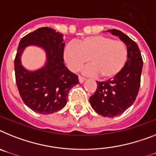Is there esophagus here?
Returning a JSON list of instances; mask_svg holds the SVG:
<instances>
[{"instance_id":"obj_1","label":"esophagus","mask_w":156,"mask_h":156,"mask_svg":"<svg viewBox=\"0 0 156 156\" xmlns=\"http://www.w3.org/2000/svg\"><path fill=\"white\" fill-rule=\"evenodd\" d=\"M86 80V78L82 77V76H78V81L80 83H82V82H84V81Z\"/></svg>"}]
</instances>
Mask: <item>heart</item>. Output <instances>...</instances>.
<instances>
[{"mask_svg": "<svg viewBox=\"0 0 156 156\" xmlns=\"http://www.w3.org/2000/svg\"><path fill=\"white\" fill-rule=\"evenodd\" d=\"M64 59L71 71L78 72L88 62L84 69L89 76L103 79L114 78L125 67L128 50L123 42L103 36H91L69 44L64 49Z\"/></svg>", "mask_w": 156, "mask_h": 156, "instance_id": "1", "label": "heart"}]
</instances>
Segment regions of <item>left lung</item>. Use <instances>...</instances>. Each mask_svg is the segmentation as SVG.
<instances>
[{"instance_id":"left-lung-1","label":"left lung","mask_w":156,"mask_h":156,"mask_svg":"<svg viewBox=\"0 0 156 156\" xmlns=\"http://www.w3.org/2000/svg\"><path fill=\"white\" fill-rule=\"evenodd\" d=\"M126 45L128 59L125 67L112 79L97 82V90L90 98L94 111L105 117L119 116L133 104L140 85L143 60L140 49L133 40L116 29L108 30Z\"/></svg>"}]
</instances>
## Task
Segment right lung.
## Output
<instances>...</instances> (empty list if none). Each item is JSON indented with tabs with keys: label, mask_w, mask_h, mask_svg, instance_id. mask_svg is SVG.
I'll list each match as a JSON object with an SVG mask.
<instances>
[{
	"label": "right lung",
	"mask_w": 156,
	"mask_h": 156,
	"mask_svg": "<svg viewBox=\"0 0 156 156\" xmlns=\"http://www.w3.org/2000/svg\"><path fill=\"white\" fill-rule=\"evenodd\" d=\"M30 45L41 48L46 54L45 63L37 70L23 66L21 56ZM63 35L50 27H41L22 38L16 55V82L24 104L34 112L51 114L67 103L68 93L78 84V76L64 64Z\"/></svg>",
	"instance_id": "1"
}]
</instances>
